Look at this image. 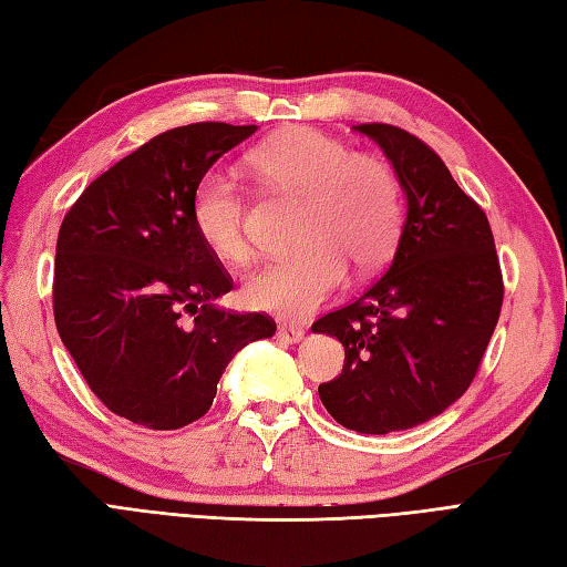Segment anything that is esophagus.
I'll list each match as a JSON object with an SVG mask.
<instances>
[{
    "mask_svg": "<svg viewBox=\"0 0 567 567\" xmlns=\"http://www.w3.org/2000/svg\"><path fill=\"white\" fill-rule=\"evenodd\" d=\"M276 334H279V339L286 343H298L302 337H306V329L298 324H279V331H276Z\"/></svg>",
    "mask_w": 567,
    "mask_h": 567,
    "instance_id": "esophagus-1",
    "label": "esophagus"
}]
</instances>
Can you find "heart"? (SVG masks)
Instances as JSON below:
<instances>
[{
    "label": "heart",
    "instance_id": "heart-1",
    "mask_svg": "<svg viewBox=\"0 0 567 567\" xmlns=\"http://www.w3.org/2000/svg\"><path fill=\"white\" fill-rule=\"evenodd\" d=\"M247 163L274 195L302 202L298 250L250 276L245 300L302 320L347 284L349 267L372 271L392 255L402 230V185L392 165L320 130H293L257 146ZM197 236L226 265L250 259L247 204L238 179L209 171L192 192Z\"/></svg>",
    "mask_w": 567,
    "mask_h": 567
}]
</instances>
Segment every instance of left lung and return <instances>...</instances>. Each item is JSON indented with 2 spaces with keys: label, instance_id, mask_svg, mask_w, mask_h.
<instances>
[{
  "label": "left lung",
  "instance_id": "8db88e82",
  "mask_svg": "<svg viewBox=\"0 0 567 567\" xmlns=\"http://www.w3.org/2000/svg\"><path fill=\"white\" fill-rule=\"evenodd\" d=\"M388 154L406 220L388 271L312 324L341 341V375L320 384L337 423L388 435L443 413L468 390L503 308V274L481 206L419 136L358 124Z\"/></svg>",
  "mask_w": 567,
  "mask_h": 567
}]
</instances>
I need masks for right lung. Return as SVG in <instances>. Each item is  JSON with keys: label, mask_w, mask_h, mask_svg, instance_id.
Wrapping results in <instances>:
<instances>
[{"label": "right lung", "mask_w": 567, "mask_h": 567, "mask_svg": "<svg viewBox=\"0 0 567 567\" xmlns=\"http://www.w3.org/2000/svg\"><path fill=\"white\" fill-rule=\"evenodd\" d=\"M257 124L195 122L124 156L66 212L52 310L91 392L136 425L202 419L245 343L274 337L265 312L214 306L230 274L192 224V192Z\"/></svg>", "instance_id": "right-lung-1"}]
</instances>
